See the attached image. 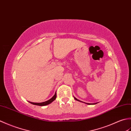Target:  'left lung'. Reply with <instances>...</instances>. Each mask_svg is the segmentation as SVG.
<instances>
[{
  "instance_id": "left-lung-1",
  "label": "left lung",
  "mask_w": 131,
  "mask_h": 131,
  "mask_svg": "<svg viewBox=\"0 0 131 131\" xmlns=\"http://www.w3.org/2000/svg\"><path fill=\"white\" fill-rule=\"evenodd\" d=\"M74 98L75 99V100H77V101H81L80 100H78V99H76V98H75V97H74ZM88 104H89V105H90V104H89V103H88Z\"/></svg>"
}]
</instances>
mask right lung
I'll return each instance as SVG.
<instances>
[{
  "label": "right lung",
  "mask_w": 131,
  "mask_h": 131,
  "mask_svg": "<svg viewBox=\"0 0 131 131\" xmlns=\"http://www.w3.org/2000/svg\"><path fill=\"white\" fill-rule=\"evenodd\" d=\"M57 97V93L56 92V94L53 96V97H52L50 99H49V100L45 101V102H42V103H32V102H30L31 104H34V105H39V106H45V105H47L48 104H50L51 103L53 102L54 100H56V99Z\"/></svg>",
  "instance_id": "right-lung-1"
}]
</instances>
